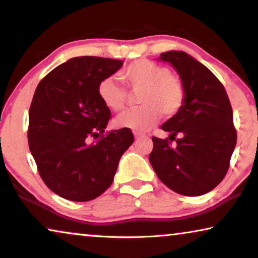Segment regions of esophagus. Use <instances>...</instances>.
Listing matches in <instances>:
<instances>
[{
	"mask_svg": "<svg viewBox=\"0 0 258 258\" xmlns=\"http://www.w3.org/2000/svg\"><path fill=\"white\" fill-rule=\"evenodd\" d=\"M134 136H135L136 140H139V139H141V137H143L144 135H143V134H141V133H134Z\"/></svg>",
	"mask_w": 258,
	"mask_h": 258,
	"instance_id": "1",
	"label": "esophagus"
}]
</instances>
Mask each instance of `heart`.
<instances>
[{"label":"heart","instance_id":"b5f03b06","mask_svg":"<svg viewBox=\"0 0 258 258\" xmlns=\"http://www.w3.org/2000/svg\"><path fill=\"white\" fill-rule=\"evenodd\" d=\"M119 79L134 91L142 90L139 102L142 107L123 112L115 124L136 132L150 129L161 117H172L184 105L186 90L184 83L170 74L167 67L141 58L130 63L118 74ZM98 96L105 107L121 111L128 103V91L114 77H108L98 86Z\"/></svg>","mask_w":258,"mask_h":258}]
</instances>
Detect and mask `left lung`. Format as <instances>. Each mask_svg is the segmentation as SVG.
Wrapping results in <instances>:
<instances>
[{"label": "left lung", "instance_id": "1", "mask_svg": "<svg viewBox=\"0 0 258 258\" xmlns=\"http://www.w3.org/2000/svg\"><path fill=\"white\" fill-rule=\"evenodd\" d=\"M160 59L178 73L186 97L181 110L161 126L169 139L153 137L149 161L169 189L204 195L224 178L237 141L230 101L220 80L186 52H162ZM174 139L176 147H171Z\"/></svg>", "mask_w": 258, "mask_h": 258}]
</instances>
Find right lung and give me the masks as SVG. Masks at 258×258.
I'll return each mask as SVG.
<instances>
[{"label": "right lung", "instance_id": "1", "mask_svg": "<svg viewBox=\"0 0 258 258\" xmlns=\"http://www.w3.org/2000/svg\"><path fill=\"white\" fill-rule=\"evenodd\" d=\"M122 64L121 59L74 57L51 70L35 90L29 149L45 185L63 199L87 202L102 195L134 142L129 128L104 134L111 112L98 96L100 83Z\"/></svg>", "mask_w": 258, "mask_h": 258}]
</instances>
